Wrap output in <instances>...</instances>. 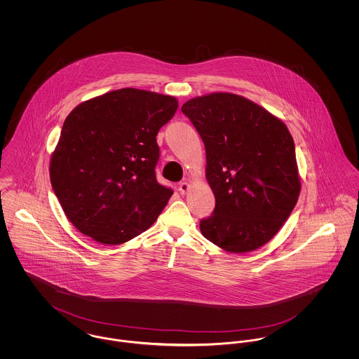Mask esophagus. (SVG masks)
I'll list each match as a JSON object with an SVG mask.
<instances>
[{"label": "esophagus", "instance_id": "1", "mask_svg": "<svg viewBox=\"0 0 359 359\" xmlns=\"http://www.w3.org/2000/svg\"><path fill=\"white\" fill-rule=\"evenodd\" d=\"M188 188H189L188 182H180V183H179V192H180V194H186L188 191Z\"/></svg>", "mask_w": 359, "mask_h": 359}]
</instances>
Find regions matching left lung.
<instances>
[{
    "label": "left lung",
    "mask_w": 359,
    "mask_h": 359,
    "mask_svg": "<svg viewBox=\"0 0 359 359\" xmlns=\"http://www.w3.org/2000/svg\"><path fill=\"white\" fill-rule=\"evenodd\" d=\"M182 111L205 142V177L215 195L202 234L230 253L256 250L281 229L300 194L288 128L229 93L189 100Z\"/></svg>",
    "instance_id": "left-lung-1"
}]
</instances>
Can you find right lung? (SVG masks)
<instances>
[{"label":"right lung","instance_id":"right-lung-1","mask_svg":"<svg viewBox=\"0 0 359 359\" xmlns=\"http://www.w3.org/2000/svg\"><path fill=\"white\" fill-rule=\"evenodd\" d=\"M176 98L121 88L78 104L50 165L53 192L82 234L118 245L149 229L173 194L156 179V136Z\"/></svg>","mask_w":359,"mask_h":359}]
</instances>
